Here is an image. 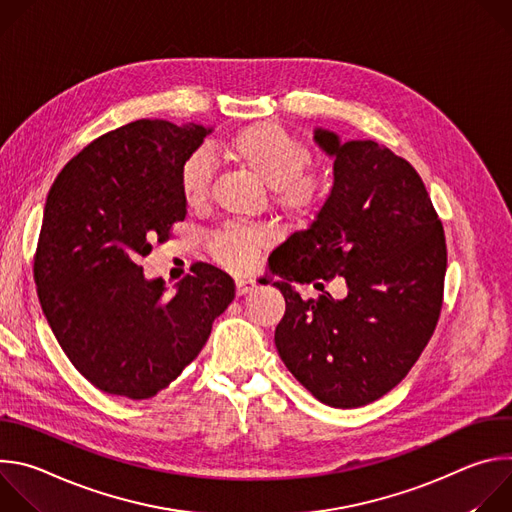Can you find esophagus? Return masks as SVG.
<instances>
[{
  "instance_id": "1",
  "label": "esophagus",
  "mask_w": 512,
  "mask_h": 512,
  "mask_svg": "<svg viewBox=\"0 0 512 512\" xmlns=\"http://www.w3.org/2000/svg\"><path fill=\"white\" fill-rule=\"evenodd\" d=\"M235 287H237V296H247L251 294V291L257 287L253 279H247V277H237L235 279Z\"/></svg>"
}]
</instances>
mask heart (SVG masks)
I'll return each instance as SVG.
<instances>
[{"label": "heart", "instance_id": "1", "mask_svg": "<svg viewBox=\"0 0 512 512\" xmlns=\"http://www.w3.org/2000/svg\"><path fill=\"white\" fill-rule=\"evenodd\" d=\"M225 150L239 168L271 190L273 202L287 214L308 216L328 194V174L306 168L310 162L306 143L279 125L263 123L241 129L225 143ZM210 180L212 172L206 158H190L180 180L184 202L200 206L208 196ZM261 241L255 231H227L212 239V255L229 267H245L251 261L253 247Z\"/></svg>", "mask_w": 512, "mask_h": 512}]
</instances>
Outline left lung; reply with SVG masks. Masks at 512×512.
<instances>
[{"instance_id":"obj_1","label":"left lung","mask_w":512,"mask_h":512,"mask_svg":"<svg viewBox=\"0 0 512 512\" xmlns=\"http://www.w3.org/2000/svg\"><path fill=\"white\" fill-rule=\"evenodd\" d=\"M334 160L312 225L273 249L285 314L275 346L318 401L350 409L389 393L415 364L442 310L446 239L413 166L373 139L316 127ZM342 276L347 296L304 299L296 282Z\"/></svg>"}]
</instances>
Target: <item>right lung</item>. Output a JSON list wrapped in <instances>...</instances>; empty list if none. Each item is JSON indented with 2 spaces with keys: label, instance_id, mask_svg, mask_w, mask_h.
I'll list each match as a JSON object with an SVG mask.
<instances>
[{
  "label": "right lung",
  "instance_id": "obj_1",
  "mask_svg": "<svg viewBox=\"0 0 512 512\" xmlns=\"http://www.w3.org/2000/svg\"><path fill=\"white\" fill-rule=\"evenodd\" d=\"M212 131L127 123L89 143L48 192L34 259L40 306L68 360L105 393L158 395L235 298L214 265H194L172 289L139 265L186 218L182 168Z\"/></svg>",
  "mask_w": 512,
  "mask_h": 512
}]
</instances>
